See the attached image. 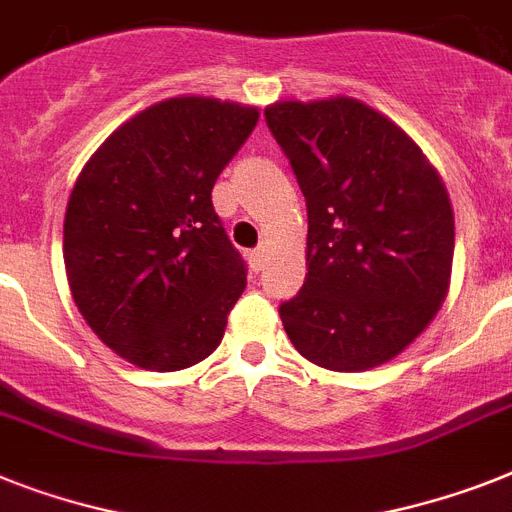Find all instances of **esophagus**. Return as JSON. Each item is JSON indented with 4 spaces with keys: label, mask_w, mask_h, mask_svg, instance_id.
I'll use <instances>...</instances> for the list:
<instances>
[{
    "label": "esophagus",
    "mask_w": 512,
    "mask_h": 512,
    "mask_svg": "<svg viewBox=\"0 0 512 512\" xmlns=\"http://www.w3.org/2000/svg\"><path fill=\"white\" fill-rule=\"evenodd\" d=\"M248 264H251L253 272H261L266 264V248L259 246V248H253L251 253H248Z\"/></svg>",
    "instance_id": "34e87169"
}]
</instances>
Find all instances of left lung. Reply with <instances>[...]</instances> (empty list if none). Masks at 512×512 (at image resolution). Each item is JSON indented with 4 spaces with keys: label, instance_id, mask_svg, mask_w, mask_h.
I'll return each instance as SVG.
<instances>
[{
    "label": "left lung",
    "instance_id": "8db88e82",
    "mask_svg": "<svg viewBox=\"0 0 512 512\" xmlns=\"http://www.w3.org/2000/svg\"><path fill=\"white\" fill-rule=\"evenodd\" d=\"M266 125L306 196V282L280 306L295 350L329 371L403 353L450 287V196L413 138L363 101H277Z\"/></svg>",
    "mask_w": 512,
    "mask_h": 512
}]
</instances>
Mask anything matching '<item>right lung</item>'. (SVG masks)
Instances as JSON below:
<instances>
[{
  "mask_svg": "<svg viewBox=\"0 0 512 512\" xmlns=\"http://www.w3.org/2000/svg\"><path fill=\"white\" fill-rule=\"evenodd\" d=\"M259 122V109L177 96L101 143L65 211L70 293L104 345L149 371L214 353L246 290V264L211 188Z\"/></svg>",
  "mask_w": 512,
  "mask_h": 512,
  "instance_id": "1",
  "label": "right lung"
}]
</instances>
